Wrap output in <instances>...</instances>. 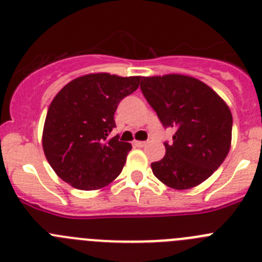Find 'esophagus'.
Listing matches in <instances>:
<instances>
[{"instance_id":"34e87169","label":"esophagus","mask_w":262,"mask_h":262,"mask_svg":"<svg viewBox=\"0 0 262 262\" xmlns=\"http://www.w3.org/2000/svg\"><path fill=\"white\" fill-rule=\"evenodd\" d=\"M134 146H137V147H143V146H146V142L145 141H134Z\"/></svg>"}]
</instances>
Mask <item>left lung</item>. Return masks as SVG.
<instances>
[{
  "label": "left lung",
  "instance_id": "1",
  "mask_svg": "<svg viewBox=\"0 0 262 262\" xmlns=\"http://www.w3.org/2000/svg\"><path fill=\"white\" fill-rule=\"evenodd\" d=\"M141 90L164 128H173V143L151 164L158 180L176 190L198 186L213 174L229 154L233 116L213 89L191 76L142 77Z\"/></svg>",
  "mask_w": 262,
  "mask_h": 262
}]
</instances>
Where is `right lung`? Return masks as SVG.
<instances>
[{"label":"right lung","instance_id":"add662e5","mask_svg":"<svg viewBox=\"0 0 262 262\" xmlns=\"http://www.w3.org/2000/svg\"><path fill=\"white\" fill-rule=\"evenodd\" d=\"M139 76L89 73L72 80L54 97L42 132L49 164L80 190L107 186L123 170L132 145L110 138L120 101L137 90Z\"/></svg>","mask_w":262,"mask_h":262}]
</instances>
